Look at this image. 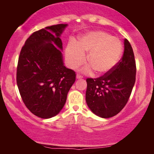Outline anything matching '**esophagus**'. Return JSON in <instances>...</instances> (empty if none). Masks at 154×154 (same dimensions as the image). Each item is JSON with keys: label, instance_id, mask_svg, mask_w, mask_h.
<instances>
[{"label": "esophagus", "instance_id": "obj_1", "mask_svg": "<svg viewBox=\"0 0 154 154\" xmlns=\"http://www.w3.org/2000/svg\"><path fill=\"white\" fill-rule=\"evenodd\" d=\"M82 78H83V77L82 76V75H79V74L77 75V79H82Z\"/></svg>", "mask_w": 154, "mask_h": 154}]
</instances>
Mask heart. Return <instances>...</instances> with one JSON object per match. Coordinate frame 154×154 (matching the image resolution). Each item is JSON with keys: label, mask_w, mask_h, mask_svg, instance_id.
Instances as JSON below:
<instances>
[{"label": "heart", "mask_w": 154, "mask_h": 154, "mask_svg": "<svg viewBox=\"0 0 154 154\" xmlns=\"http://www.w3.org/2000/svg\"><path fill=\"white\" fill-rule=\"evenodd\" d=\"M123 47L121 41L116 36L101 30L93 31L81 37L77 43L72 42L66 49L68 66L77 69L85 63L84 51H89L85 72L94 69L99 75L107 74L113 70L119 61Z\"/></svg>", "instance_id": "heart-1"}]
</instances>
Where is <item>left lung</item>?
I'll list each match as a JSON object with an SVG mask.
<instances>
[{"label": "left lung", "instance_id": "left-lung-1", "mask_svg": "<svg viewBox=\"0 0 154 154\" xmlns=\"http://www.w3.org/2000/svg\"><path fill=\"white\" fill-rule=\"evenodd\" d=\"M136 62L132 46L124 39L122 58L107 74L95 79L88 78L85 100L96 116L109 118L126 106L136 80Z\"/></svg>", "mask_w": 154, "mask_h": 154}]
</instances>
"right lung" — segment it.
<instances>
[{"label":"right lung","mask_w":154,"mask_h":154,"mask_svg":"<svg viewBox=\"0 0 154 154\" xmlns=\"http://www.w3.org/2000/svg\"><path fill=\"white\" fill-rule=\"evenodd\" d=\"M66 26L53 25L34 32L18 58L16 81L21 98L28 110L41 118L59 113L75 82V72L64 66L59 49L60 36Z\"/></svg>","instance_id":"obj_1"}]
</instances>
